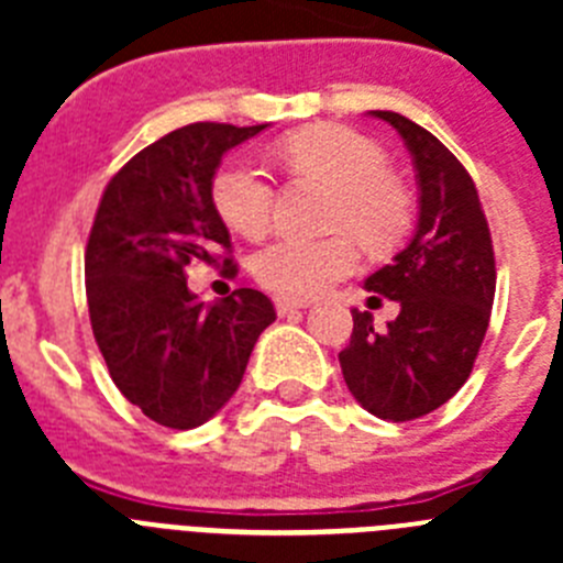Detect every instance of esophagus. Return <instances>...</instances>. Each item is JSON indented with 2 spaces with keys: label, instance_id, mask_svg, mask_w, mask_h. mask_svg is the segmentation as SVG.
Returning a JSON list of instances; mask_svg holds the SVG:
<instances>
[{
  "label": "esophagus",
  "instance_id": "34e87169",
  "mask_svg": "<svg viewBox=\"0 0 563 563\" xmlns=\"http://www.w3.org/2000/svg\"><path fill=\"white\" fill-rule=\"evenodd\" d=\"M307 301H296V298H276V312L278 316H290V312L307 310Z\"/></svg>",
  "mask_w": 563,
  "mask_h": 563
}]
</instances>
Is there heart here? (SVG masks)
I'll list each match as a JSON object with an SVG mask.
<instances>
[{"mask_svg": "<svg viewBox=\"0 0 563 563\" xmlns=\"http://www.w3.org/2000/svg\"><path fill=\"white\" fill-rule=\"evenodd\" d=\"M278 157L296 177L332 188L327 225L343 228L324 239L282 236L253 256L258 285L285 298H312L357 267L355 233L372 251L397 245L411 225V197L377 143L335 123L301 129L278 146ZM213 208L228 228L256 239L271 228L276 188L256 163L228 161L211 186Z\"/></svg>", "mask_w": 563, "mask_h": 563, "instance_id": "obj_1", "label": "heart"}]
</instances>
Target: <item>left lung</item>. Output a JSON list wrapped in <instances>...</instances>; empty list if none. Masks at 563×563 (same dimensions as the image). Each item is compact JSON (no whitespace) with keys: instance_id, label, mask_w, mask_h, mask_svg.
<instances>
[{"instance_id":"left-lung-1","label":"left lung","mask_w":563,"mask_h":563,"mask_svg":"<svg viewBox=\"0 0 563 563\" xmlns=\"http://www.w3.org/2000/svg\"><path fill=\"white\" fill-rule=\"evenodd\" d=\"M397 129L420 186L411 242L363 287L400 305L386 330L352 310L350 346L338 355L352 397L380 420L406 422L440 409L467 380L496 292L490 231L471 174L434 134L397 112L375 109ZM372 296V301H380Z\"/></svg>"}]
</instances>
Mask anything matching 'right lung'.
Here are the masks:
<instances>
[{"instance_id": "add662e5", "label": "right lung", "mask_w": 563, "mask_h": 563, "mask_svg": "<svg viewBox=\"0 0 563 563\" xmlns=\"http://www.w3.org/2000/svg\"><path fill=\"white\" fill-rule=\"evenodd\" d=\"M265 126L174 129L109 180L89 231L84 273L98 350L121 395L166 429L211 420L239 389L253 343L276 321L265 292L239 287L206 305L186 278L191 262L211 265L220 247L231 251L213 208V174L228 148Z\"/></svg>"}]
</instances>
